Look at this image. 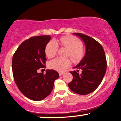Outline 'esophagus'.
Segmentation results:
<instances>
[{"mask_svg":"<svg viewBox=\"0 0 121 121\" xmlns=\"http://www.w3.org/2000/svg\"><path fill=\"white\" fill-rule=\"evenodd\" d=\"M64 74V72H59L60 76H61L62 75H63Z\"/></svg>","mask_w":121,"mask_h":121,"instance_id":"esophagus-1","label":"esophagus"}]
</instances>
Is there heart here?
Masks as SVG:
<instances>
[{
    "label": "heart",
    "mask_w": 121,
    "mask_h": 121,
    "mask_svg": "<svg viewBox=\"0 0 121 121\" xmlns=\"http://www.w3.org/2000/svg\"><path fill=\"white\" fill-rule=\"evenodd\" d=\"M58 44L66 47L69 50L67 56L71 58L73 62L80 61L84 56L81 42L77 37L72 36H65L58 40H51L45 46V52L47 57L52 58L56 55L58 49ZM70 59L68 58L57 57L49 63L51 68L61 72L70 66Z\"/></svg>",
    "instance_id": "1"
}]
</instances>
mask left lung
Segmentation results:
<instances>
[{
  "instance_id": "left-lung-1",
  "label": "left lung",
  "mask_w": 121,
  "mask_h": 121,
  "mask_svg": "<svg viewBox=\"0 0 121 121\" xmlns=\"http://www.w3.org/2000/svg\"><path fill=\"white\" fill-rule=\"evenodd\" d=\"M83 40L86 47L85 55L73 68L81 69L70 72L73 80L68 84L72 91L86 95L95 91L102 81L106 73L107 62L103 47L91 37L80 33H73Z\"/></svg>"
}]
</instances>
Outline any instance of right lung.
I'll return each mask as SVG.
<instances>
[{
  "label": "right lung",
  "instance_id": "1",
  "mask_svg": "<svg viewBox=\"0 0 121 121\" xmlns=\"http://www.w3.org/2000/svg\"><path fill=\"white\" fill-rule=\"evenodd\" d=\"M51 39L49 35L30 37L20 44L12 57L15 83L21 92L32 100L41 101L48 96L59 77L58 72L53 69H47L45 74L37 72L45 67V48Z\"/></svg>",
  "mask_w": 121,
  "mask_h": 121
}]
</instances>
